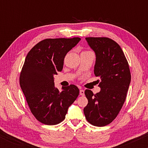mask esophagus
<instances>
[{
  "label": "esophagus",
  "instance_id": "1",
  "mask_svg": "<svg viewBox=\"0 0 148 148\" xmlns=\"http://www.w3.org/2000/svg\"><path fill=\"white\" fill-rule=\"evenodd\" d=\"M80 92V95H84V94H85V91L84 90H82V89H81V90H80V92Z\"/></svg>",
  "mask_w": 148,
  "mask_h": 148
}]
</instances>
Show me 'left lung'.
Masks as SVG:
<instances>
[{
  "mask_svg": "<svg viewBox=\"0 0 148 148\" xmlns=\"http://www.w3.org/2000/svg\"><path fill=\"white\" fill-rule=\"evenodd\" d=\"M95 53L94 74L101 88L94 95L86 90L88 100L84 112L88 123L97 127L108 125L116 118L126 99L131 82L128 62L118 43L107 37H86Z\"/></svg>",
  "mask_w": 148,
  "mask_h": 148,
  "instance_id": "1",
  "label": "left lung"
}]
</instances>
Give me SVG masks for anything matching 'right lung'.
I'll return each mask as SVG.
<instances>
[{"mask_svg":"<svg viewBox=\"0 0 148 148\" xmlns=\"http://www.w3.org/2000/svg\"><path fill=\"white\" fill-rule=\"evenodd\" d=\"M81 38L46 39L37 43L25 57L20 74V86L35 118L47 125L61 123L79 95L74 85L55 87L54 77L63 68L66 54Z\"/></svg>","mask_w":148,"mask_h":148,"instance_id":"right-lung-1","label":"right lung"}]
</instances>
